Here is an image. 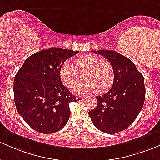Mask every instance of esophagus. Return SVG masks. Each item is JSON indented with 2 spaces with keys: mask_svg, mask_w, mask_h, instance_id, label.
I'll return each mask as SVG.
<instances>
[{
  "mask_svg": "<svg viewBox=\"0 0 160 160\" xmlns=\"http://www.w3.org/2000/svg\"><path fill=\"white\" fill-rule=\"evenodd\" d=\"M77 102H82L84 100V98L82 96H77Z\"/></svg>",
  "mask_w": 160,
  "mask_h": 160,
  "instance_id": "esophagus-1",
  "label": "esophagus"
}]
</instances>
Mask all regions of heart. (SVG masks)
<instances>
[{
	"instance_id": "b5f03b06",
	"label": "heart",
	"mask_w": 160,
	"mask_h": 160,
	"mask_svg": "<svg viewBox=\"0 0 160 160\" xmlns=\"http://www.w3.org/2000/svg\"><path fill=\"white\" fill-rule=\"evenodd\" d=\"M75 65L65 61L61 66L59 74L61 82L68 88H73L80 82L84 73L85 81L74 89L77 94L87 95L98 90L106 91L112 87L115 80V70L108 61L102 60L99 56L87 54L78 57Z\"/></svg>"
}]
</instances>
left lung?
<instances>
[{
    "mask_svg": "<svg viewBox=\"0 0 160 160\" xmlns=\"http://www.w3.org/2000/svg\"><path fill=\"white\" fill-rule=\"evenodd\" d=\"M109 61L115 70L113 85L97 96V106L89 112L92 124L107 134H116L129 127L142 109L145 100L143 77L129 58L111 50L92 51Z\"/></svg>",
    "mask_w": 160,
    "mask_h": 160,
    "instance_id": "left-lung-1",
    "label": "left lung"
}]
</instances>
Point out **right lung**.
Returning <instances> with one entry per match:
<instances>
[{
    "label": "right lung",
    "mask_w": 160,
    "mask_h": 160,
    "mask_svg": "<svg viewBox=\"0 0 160 160\" xmlns=\"http://www.w3.org/2000/svg\"><path fill=\"white\" fill-rule=\"evenodd\" d=\"M79 51L52 48L26 59L13 83L18 113L35 131L52 134L60 131L69 120V104L76 96L63 85L59 71L67 59Z\"/></svg>",
    "instance_id": "obj_1"
}]
</instances>
